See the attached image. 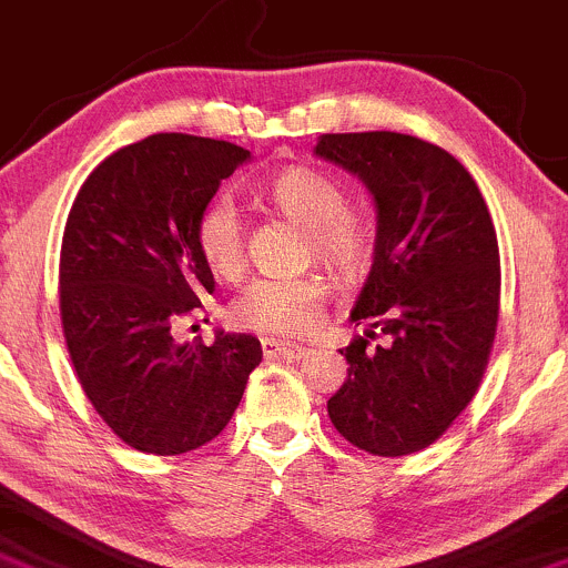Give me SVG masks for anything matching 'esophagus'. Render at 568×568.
<instances>
[{
    "mask_svg": "<svg viewBox=\"0 0 568 568\" xmlns=\"http://www.w3.org/2000/svg\"><path fill=\"white\" fill-rule=\"evenodd\" d=\"M261 348H264V356L266 359H302L304 356V345H296V343H280V339H261Z\"/></svg>",
    "mask_w": 568,
    "mask_h": 568,
    "instance_id": "1",
    "label": "esophagus"
}]
</instances>
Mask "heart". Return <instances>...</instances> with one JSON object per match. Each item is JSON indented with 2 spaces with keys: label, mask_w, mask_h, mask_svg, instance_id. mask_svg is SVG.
<instances>
[{
  "label": "heart",
  "mask_w": 568,
  "mask_h": 568,
  "mask_svg": "<svg viewBox=\"0 0 568 568\" xmlns=\"http://www.w3.org/2000/svg\"><path fill=\"white\" fill-rule=\"evenodd\" d=\"M266 199L307 229V253L332 272L356 277L373 255V231L348 212L343 184L315 169H288L266 184ZM201 258L220 277H236L244 268V229L229 195H217L201 209L195 223ZM326 285L318 277H258L231 304L234 324L261 334H304L321 318Z\"/></svg>",
  "instance_id": "obj_1"
}]
</instances>
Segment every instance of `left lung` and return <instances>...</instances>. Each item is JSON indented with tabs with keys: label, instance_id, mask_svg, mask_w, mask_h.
<instances>
[{
	"label": "left lung",
	"instance_id": "obj_1",
	"mask_svg": "<svg viewBox=\"0 0 568 568\" xmlns=\"http://www.w3.org/2000/svg\"><path fill=\"white\" fill-rule=\"evenodd\" d=\"M315 154L359 176L378 209L351 313L369 329L339 351L351 367L329 419L367 455H414L455 425L487 369L500 307L493 217L465 165L414 135L326 133Z\"/></svg>",
	"mask_w": 568,
	"mask_h": 568
}]
</instances>
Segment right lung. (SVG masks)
<instances>
[{
	"label": "right lung",
	"mask_w": 568,
	"mask_h": 568,
	"mask_svg": "<svg viewBox=\"0 0 568 568\" xmlns=\"http://www.w3.org/2000/svg\"><path fill=\"white\" fill-rule=\"evenodd\" d=\"M250 158L229 141L158 133L105 158L75 195L59 253V315L81 389L113 435L184 455L223 433L261 364L253 334L176 345L212 294L199 214Z\"/></svg>",
	"instance_id": "right-lung-1"
}]
</instances>
